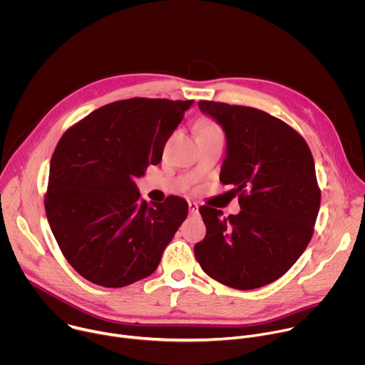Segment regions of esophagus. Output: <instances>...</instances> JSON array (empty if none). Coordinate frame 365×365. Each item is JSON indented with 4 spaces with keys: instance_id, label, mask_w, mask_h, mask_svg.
Wrapping results in <instances>:
<instances>
[{
    "instance_id": "esophagus-1",
    "label": "esophagus",
    "mask_w": 365,
    "mask_h": 365,
    "mask_svg": "<svg viewBox=\"0 0 365 365\" xmlns=\"http://www.w3.org/2000/svg\"><path fill=\"white\" fill-rule=\"evenodd\" d=\"M187 206H189V212H190V215L197 214L199 206H197V203H196V202H189V203H187Z\"/></svg>"
}]
</instances>
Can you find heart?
<instances>
[{"label":"heart","instance_id":"1","mask_svg":"<svg viewBox=\"0 0 365 365\" xmlns=\"http://www.w3.org/2000/svg\"><path fill=\"white\" fill-rule=\"evenodd\" d=\"M197 134H222V130L215 121L202 118L197 123Z\"/></svg>","mask_w":365,"mask_h":365}]
</instances>
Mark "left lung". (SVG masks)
<instances>
[{
	"label": "left lung",
	"instance_id": "left-lung-1",
	"mask_svg": "<svg viewBox=\"0 0 365 365\" xmlns=\"http://www.w3.org/2000/svg\"><path fill=\"white\" fill-rule=\"evenodd\" d=\"M225 130L220 180L234 187L241 211L200 206L206 235L195 245L202 270L238 290L280 279L306 250L321 206L314 155L284 121L252 107L199 101Z\"/></svg>",
	"mask_w": 365,
	"mask_h": 365
}]
</instances>
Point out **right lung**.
I'll return each instance as SVG.
<instances>
[{
    "mask_svg": "<svg viewBox=\"0 0 365 365\" xmlns=\"http://www.w3.org/2000/svg\"><path fill=\"white\" fill-rule=\"evenodd\" d=\"M192 102L115 101L61 137L50 160L44 210L62 254L86 280L124 287L158 269L187 217V203L178 196L147 203L134 179L148 165H159Z\"/></svg>",
    "mask_w": 365,
    "mask_h": 365,
    "instance_id": "obj_1",
    "label": "right lung"
}]
</instances>
